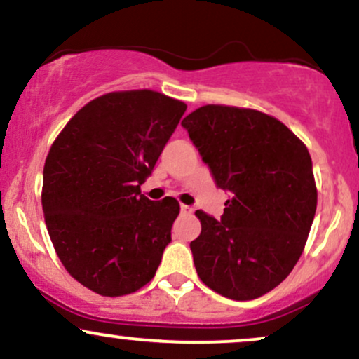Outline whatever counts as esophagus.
I'll list each match as a JSON object with an SVG mask.
<instances>
[{"label":"esophagus","instance_id":"1","mask_svg":"<svg viewBox=\"0 0 359 359\" xmlns=\"http://www.w3.org/2000/svg\"><path fill=\"white\" fill-rule=\"evenodd\" d=\"M180 212H182V214H192V212H194V209L191 208V205H185V204H182V205H180Z\"/></svg>","mask_w":359,"mask_h":359}]
</instances>
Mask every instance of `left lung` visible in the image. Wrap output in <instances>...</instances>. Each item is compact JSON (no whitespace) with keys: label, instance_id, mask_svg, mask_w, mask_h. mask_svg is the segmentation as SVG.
<instances>
[{"label":"left lung","instance_id":"8db88e82","mask_svg":"<svg viewBox=\"0 0 359 359\" xmlns=\"http://www.w3.org/2000/svg\"><path fill=\"white\" fill-rule=\"evenodd\" d=\"M182 126L216 184L233 194L219 221L196 211L197 275L222 297H262L294 270L314 221L317 187L307 147L277 118L236 106H201Z\"/></svg>","mask_w":359,"mask_h":359}]
</instances>
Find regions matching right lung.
<instances>
[{
	"label": "right lung",
	"mask_w": 359,
	"mask_h": 359,
	"mask_svg": "<svg viewBox=\"0 0 359 359\" xmlns=\"http://www.w3.org/2000/svg\"><path fill=\"white\" fill-rule=\"evenodd\" d=\"M187 104L151 89L114 90L77 111L52 143L42 208L55 253L102 297L145 287L162 262L180 205L142 194Z\"/></svg>",
	"instance_id": "right-lung-1"
}]
</instances>
